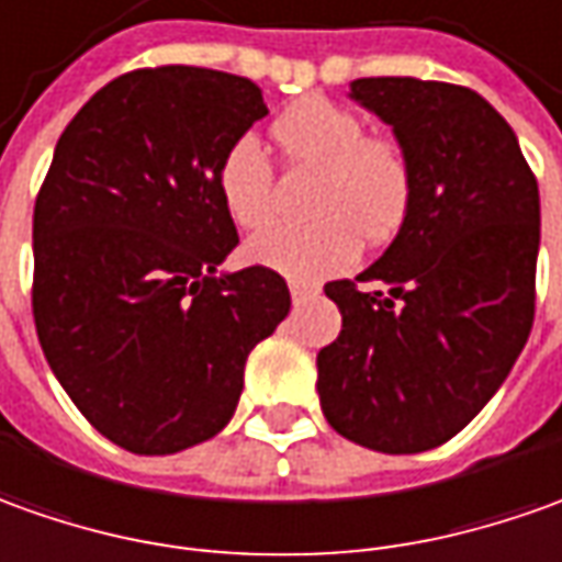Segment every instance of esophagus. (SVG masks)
<instances>
[{
	"label": "esophagus",
	"instance_id": "1",
	"mask_svg": "<svg viewBox=\"0 0 562 562\" xmlns=\"http://www.w3.org/2000/svg\"><path fill=\"white\" fill-rule=\"evenodd\" d=\"M289 292H292V301H295V304H297V301H304V297L311 295L313 289H311V285H307V282L292 280V282H289Z\"/></svg>",
	"mask_w": 562,
	"mask_h": 562
}]
</instances>
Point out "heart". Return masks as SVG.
<instances>
[{"instance_id": "obj_1", "label": "heart", "mask_w": 562, "mask_h": 562, "mask_svg": "<svg viewBox=\"0 0 562 562\" xmlns=\"http://www.w3.org/2000/svg\"><path fill=\"white\" fill-rule=\"evenodd\" d=\"M273 140L292 169L316 171L311 224H273L246 246L249 261L292 280H319L357 261L362 243L384 246L406 224L415 171L406 147L369 135L353 110L307 98L273 122ZM277 175L251 135L233 140L217 166V196L239 227H265L273 217Z\"/></svg>"}]
</instances>
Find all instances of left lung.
I'll use <instances>...</instances> for the list:
<instances>
[{"mask_svg":"<svg viewBox=\"0 0 562 562\" xmlns=\"http://www.w3.org/2000/svg\"><path fill=\"white\" fill-rule=\"evenodd\" d=\"M350 94L393 125L415 196L375 265L326 282L341 331L316 353V391L341 437L415 456L471 425L532 331L538 181L476 91L372 76ZM369 281L389 289L366 290Z\"/></svg>","mask_w":562,"mask_h":562,"instance_id":"1","label":"left lung"}]
</instances>
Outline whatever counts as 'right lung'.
<instances>
[{"label":"right lung","mask_w":562,"mask_h":562,"mask_svg":"<svg viewBox=\"0 0 562 562\" xmlns=\"http://www.w3.org/2000/svg\"><path fill=\"white\" fill-rule=\"evenodd\" d=\"M265 116L251 79L169 64L113 79L57 140L33 209L36 335L76 409L135 456L215 437L289 313L277 270L215 273L239 246L217 166Z\"/></svg>","instance_id":"right-lung-1"}]
</instances>
